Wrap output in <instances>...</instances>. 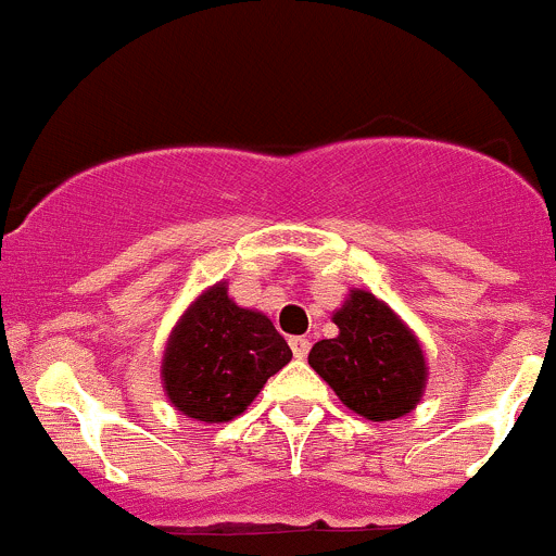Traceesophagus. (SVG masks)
<instances>
[{
	"label": "esophagus",
	"instance_id": "esophagus-1",
	"mask_svg": "<svg viewBox=\"0 0 556 556\" xmlns=\"http://www.w3.org/2000/svg\"><path fill=\"white\" fill-rule=\"evenodd\" d=\"M289 345H291V354L296 356V359H305L307 351H311V340L307 338H289Z\"/></svg>",
	"mask_w": 556,
	"mask_h": 556
}]
</instances>
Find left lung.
Instances as JSON below:
<instances>
[{"label": "left lung", "mask_w": 556, "mask_h": 556, "mask_svg": "<svg viewBox=\"0 0 556 556\" xmlns=\"http://www.w3.org/2000/svg\"><path fill=\"white\" fill-rule=\"evenodd\" d=\"M340 334L307 354L340 403L370 421L400 419L419 403L427 367L410 329L370 291H351L334 313Z\"/></svg>", "instance_id": "left-lung-1"}]
</instances>
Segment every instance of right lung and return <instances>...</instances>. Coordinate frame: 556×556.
Wrapping results in <instances>:
<instances>
[{
	"instance_id": "add662e5",
	"label": "right lung",
	"mask_w": 556,
	"mask_h": 556,
	"mask_svg": "<svg viewBox=\"0 0 556 556\" xmlns=\"http://www.w3.org/2000/svg\"><path fill=\"white\" fill-rule=\"evenodd\" d=\"M291 349L267 316L235 305L216 283L186 311L164 351V389L197 421L243 414L267 378L289 365Z\"/></svg>"
}]
</instances>
